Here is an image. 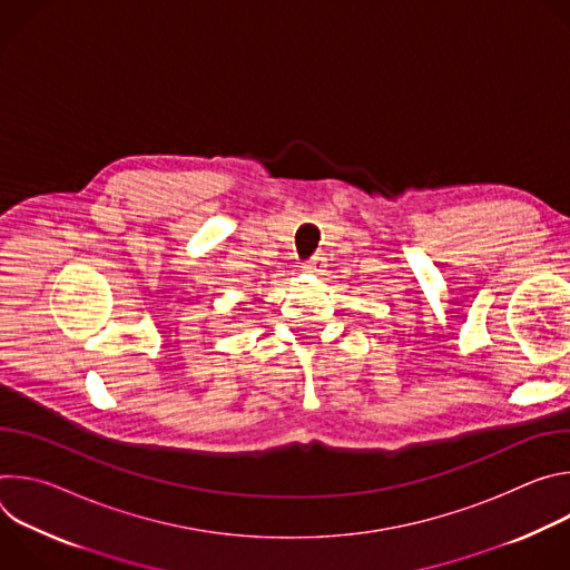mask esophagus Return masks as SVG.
I'll use <instances>...</instances> for the list:
<instances>
[{"instance_id": "obj_1", "label": "esophagus", "mask_w": 570, "mask_h": 570, "mask_svg": "<svg viewBox=\"0 0 570 570\" xmlns=\"http://www.w3.org/2000/svg\"><path fill=\"white\" fill-rule=\"evenodd\" d=\"M324 268H327V259L320 257V255H313V257L306 262V266H304V271L311 273V275H320Z\"/></svg>"}]
</instances>
